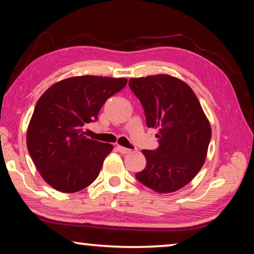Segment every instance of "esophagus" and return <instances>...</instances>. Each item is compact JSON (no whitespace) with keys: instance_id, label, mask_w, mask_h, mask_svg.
<instances>
[{"instance_id":"obj_1","label":"esophagus","mask_w":254,"mask_h":254,"mask_svg":"<svg viewBox=\"0 0 254 254\" xmlns=\"http://www.w3.org/2000/svg\"><path fill=\"white\" fill-rule=\"evenodd\" d=\"M117 149H118V151H119L120 154H123V155H126V154H129V152H131L130 149H128L126 147H123V145H118Z\"/></svg>"}]
</instances>
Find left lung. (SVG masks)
<instances>
[{
    "mask_svg": "<svg viewBox=\"0 0 254 254\" xmlns=\"http://www.w3.org/2000/svg\"><path fill=\"white\" fill-rule=\"evenodd\" d=\"M149 128H157L158 148L143 150L147 165L135 177L157 193L187 185L206 161L211 128L193 90L170 75L130 78Z\"/></svg>",
    "mask_w": 254,
    "mask_h": 254,
    "instance_id": "1",
    "label": "left lung"
}]
</instances>
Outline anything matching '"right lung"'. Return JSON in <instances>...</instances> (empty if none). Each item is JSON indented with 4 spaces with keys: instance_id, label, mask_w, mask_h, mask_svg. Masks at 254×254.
<instances>
[{
    "instance_id": "obj_1",
    "label": "right lung",
    "mask_w": 254,
    "mask_h": 254,
    "mask_svg": "<svg viewBox=\"0 0 254 254\" xmlns=\"http://www.w3.org/2000/svg\"><path fill=\"white\" fill-rule=\"evenodd\" d=\"M126 84V78L76 76L55 83L40 97L27 128L26 144L48 185L74 193L95 182L113 145L88 138L82 128L98 119L106 100Z\"/></svg>"
}]
</instances>
